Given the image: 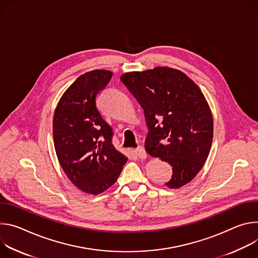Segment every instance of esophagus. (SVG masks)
<instances>
[{
  "label": "esophagus",
  "instance_id": "esophagus-1",
  "mask_svg": "<svg viewBox=\"0 0 258 258\" xmlns=\"http://www.w3.org/2000/svg\"><path fill=\"white\" fill-rule=\"evenodd\" d=\"M134 154L139 158V159H146L147 158V152L142 147H138L137 149L134 150Z\"/></svg>",
  "mask_w": 258,
  "mask_h": 258
}]
</instances>
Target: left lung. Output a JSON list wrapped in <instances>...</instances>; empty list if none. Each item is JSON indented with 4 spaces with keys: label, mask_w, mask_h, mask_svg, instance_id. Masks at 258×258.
<instances>
[{
    "label": "left lung",
    "mask_w": 258,
    "mask_h": 258,
    "mask_svg": "<svg viewBox=\"0 0 258 258\" xmlns=\"http://www.w3.org/2000/svg\"><path fill=\"white\" fill-rule=\"evenodd\" d=\"M121 81L144 108L146 151L172 166L165 184L178 188L188 183L206 162L213 138L203 93L185 74L166 67L127 73Z\"/></svg>",
    "instance_id": "8db88e82"
}]
</instances>
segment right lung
Returning <instances> with one entry per match:
<instances>
[{"label": "right lung", "instance_id": "1", "mask_svg": "<svg viewBox=\"0 0 258 258\" xmlns=\"http://www.w3.org/2000/svg\"><path fill=\"white\" fill-rule=\"evenodd\" d=\"M111 77L104 70L80 76L54 112V147L60 166L78 188L92 195L116 182L128 160L112 146V130L97 108V95Z\"/></svg>", "mask_w": 258, "mask_h": 258}]
</instances>
